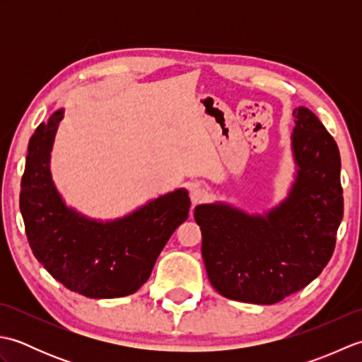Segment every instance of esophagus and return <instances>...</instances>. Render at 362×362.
Wrapping results in <instances>:
<instances>
[{
    "instance_id": "obj_1",
    "label": "esophagus",
    "mask_w": 362,
    "mask_h": 362,
    "mask_svg": "<svg viewBox=\"0 0 362 362\" xmlns=\"http://www.w3.org/2000/svg\"><path fill=\"white\" fill-rule=\"evenodd\" d=\"M189 196H191V201H193V204H199L206 199V189L202 187H194L193 189H191Z\"/></svg>"
}]
</instances>
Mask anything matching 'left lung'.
I'll return each mask as SVG.
<instances>
[{
    "label": "left lung",
    "mask_w": 362,
    "mask_h": 362,
    "mask_svg": "<svg viewBox=\"0 0 362 362\" xmlns=\"http://www.w3.org/2000/svg\"><path fill=\"white\" fill-rule=\"evenodd\" d=\"M292 117L297 175L286 201L266 216L224 204L194 209L210 283L238 302H280L308 286L334 252L344 214L339 149L310 109Z\"/></svg>",
    "instance_id": "1"
}]
</instances>
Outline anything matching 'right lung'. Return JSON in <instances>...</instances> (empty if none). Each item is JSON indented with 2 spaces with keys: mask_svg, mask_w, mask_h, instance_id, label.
Instances as JSON below:
<instances>
[{
  "mask_svg": "<svg viewBox=\"0 0 362 362\" xmlns=\"http://www.w3.org/2000/svg\"><path fill=\"white\" fill-rule=\"evenodd\" d=\"M64 110L30 136L20 210L35 258L54 279L90 298L130 296L148 281L165 244L189 211L187 189L153 199L129 216L91 221L64 204L51 180L49 153Z\"/></svg>",
  "mask_w": 362,
  "mask_h": 362,
  "instance_id": "obj_1",
  "label": "right lung"
}]
</instances>
